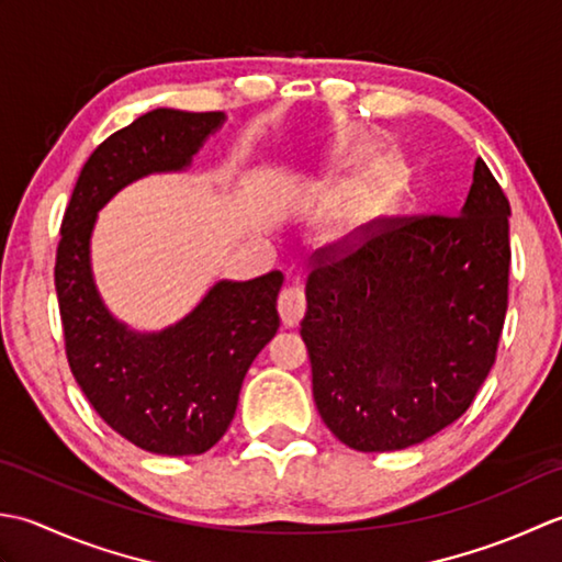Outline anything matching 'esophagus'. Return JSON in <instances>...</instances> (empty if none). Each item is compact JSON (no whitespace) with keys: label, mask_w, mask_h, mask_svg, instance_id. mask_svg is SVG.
Returning <instances> with one entry per match:
<instances>
[{"label":"esophagus","mask_w":562,"mask_h":562,"mask_svg":"<svg viewBox=\"0 0 562 562\" xmlns=\"http://www.w3.org/2000/svg\"><path fill=\"white\" fill-rule=\"evenodd\" d=\"M305 293L303 289H297V285H291V289H283L279 295V313L285 327H295L301 323L303 315H305Z\"/></svg>","instance_id":"obj_1"}]
</instances>
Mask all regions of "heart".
<instances>
[{
  "label": "heart",
  "mask_w": 562,
  "mask_h": 562,
  "mask_svg": "<svg viewBox=\"0 0 562 562\" xmlns=\"http://www.w3.org/2000/svg\"><path fill=\"white\" fill-rule=\"evenodd\" d=\"M381 199H383V187L375 184V181H373V184H363L359 191L349 193V196L337 205L335 217H331V223H335V231L339 235L351 233L353 227L361 225L363 217L375 209V203Z\"/></svg>",
  "instance_id": "b5f03b06"
}]
</instances>
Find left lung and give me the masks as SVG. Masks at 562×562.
<instances>
[{"mask_svg":"<svg viewBox=\"0 0 562 562\" xmlns=\"http://www.w3.org/2000/svg\"><path fill=\"white\" fill-rule=\"evenodd\" d=\"M301 335L319 417L349 449L400 451L471 407L509 303V201L483 159L461 213L385 215L319 247Z\"/></svg>","mask_w":562,"mask_h":562,"instance_id":"1","label":"left lung"}]
</instances>
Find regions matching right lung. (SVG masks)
I'll list each match as a JSON object with an SVG mask.
<instances>
[{"instance_id":"add662e5","label":"right lung","mask_w":562,"mask_h":562,"mask_svg":"<svg viewBox=\"0 0 562 562\" xmlns=\"http://www.w3.org/2000/svg\"><path fill=\"white\" fill-rule=\"evenodd\" d=\"M221 121V111L155 109L109 135L79 171L60 225L55 291L67 363L97 415L150 453L199 456L223 439L247 369L279 331L283 273L215 283L175 327L135 335L101 303L89 237L113 193L150 171L187 167Z\"/></svg>"}]
</instances>
